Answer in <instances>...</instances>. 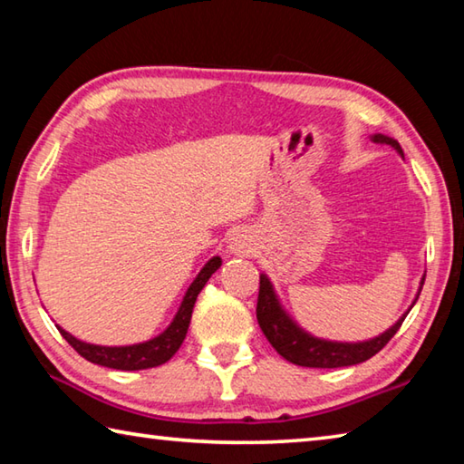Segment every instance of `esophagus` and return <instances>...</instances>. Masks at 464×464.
I'll return each mask as SVG.
<instances>
[{
    "mask_svg": "<svg viewBox=\"0 0 464 464\" xmlns=\"http://www.w3.org/2000/svg\"><path fill=\"white\" fill-rule=\"evenodd\" d=\"M255 237L253 232H248L246 227H240V230H234L230 234V242H227V248H230L232 255L246 256L255 250Z\"/></svg>",
    "mask_w": 464,
    "mask_h": 464,
    "instance_id": "34e87169",
    "label": "esophagus"
}]
</instances>
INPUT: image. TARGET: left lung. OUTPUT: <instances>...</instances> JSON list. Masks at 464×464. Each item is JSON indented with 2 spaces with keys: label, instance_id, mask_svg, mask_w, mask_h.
Wrapping results in <instances>:
<instances>
[{
  "label": "left lung",
  "instance_id": "1",
  "mask_svg": "<svg viewBox=\"0 0 464 464\" xmlns=\"http://www.w3.org/2000/svg\"><path fill=\"white\" fill-rule=\"evenodd\" d=\"M371 140L377 144H389L392 149L397 150V154H401L403 157L401 146L395 138H389L385 134H372ZM424 279L426 275L420 281L416 299L411 302L410 310L413 307V304L418 302L421 285H424ZM410 310L405 312L392 328H387L383 334L362 340V343H338V340L318 338L299 326V324L285 312V307H283L271 279L263 273L261 287H258L256 320L266 340H269L275 351H277L285 361L299 364V367H310V369H338V367H351V364L364 362L369 361L371 356H375L381 348H383L389 340L395 336V332L400 330Z\"/></svg>",
  "mask_w": 464,
  "mask_h": 464
}]
</instances>
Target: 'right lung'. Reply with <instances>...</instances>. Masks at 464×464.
Wrapping results in <instances>:
<instances>
[{"label": "right lung", "instance_id": "obj_1", "mask_svg": "<svg viewBox=\"0 0 464 464\" xmlns=\"http://www.w3.org/2000/svg\"><path fill=\"white\" fill-rule=\"evenodd\" d=\"M219 266H222V258L211 256L209 261L203 265V269L198 273V277L193 279L191 285L187 287L183 302L179 305L173 322H170L159 336L144 340V343L126 344V346H102V344L83 343V340L69 334V332L63 330L61 326L56 328H59L63 338L67 340V343L75 348L83 359H87L93 364H102V367L118 369V371H142V369L159 367V364L167 362L170 356L179 351V346L183 344L187 328H189V322H191L195 299H198L199 291L209 281L211 275L219 269Z\"/></svg>", "mask_w": 464, "mask_h": 464}]
</instances>
